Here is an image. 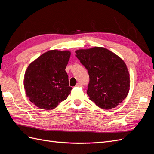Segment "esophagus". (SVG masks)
I'll list each match as a JSON object with an SVG mask.
<instances>
[{"mask_svg": "<svg viewBox=\"0 0 154 154\" xmlns=\"http://www.w3.org/2000/svg\"><path fill=\"white\" fill-rule=\"evenodd\" d=\"M76 87H82V84L81 83H78L76 84Z\"/></svg>", "mask_w": 154, "mask_h": 154, "instance_id": "esophagus-1", "label": "esophagus"}]
</instances>
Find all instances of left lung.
<instances>
[{
  "mask_svg": "<svg viewBox=\"0 0 154 154\" xmlns=\"http://www.w3.org/2000/svg\"><path fill=\"white\" fill-rule=\"evenodd\" d=\"M76 57L88 71L89 99L102 109L115 108L127 96L130 74L123 60L110 50L94 47L76 51Z\"/></svg>",
  "mask_w": 154,
  "mask_h": 154,
  "instance_id": "left-lung-1",
  "label": "left lung"
}]
</instances>
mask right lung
<instances>
[{
  "label": "right lung",
  "mask_w": 154,
  "mask_h": 154,
  "mask_svg": "<svg viewBox=\"0 0 154 154\" xmlns=\"http://www.w3.org/2000/svg\"><path fill=\"white\" fill-rule=\"evenodd\" d=\"M71 57L69 51L50 50L31 62L24 78L26 94L37 107L55 109L71 93L65 71Z\"/></svg>",
  "instance_id": "add662e5"
}]
</instances>
